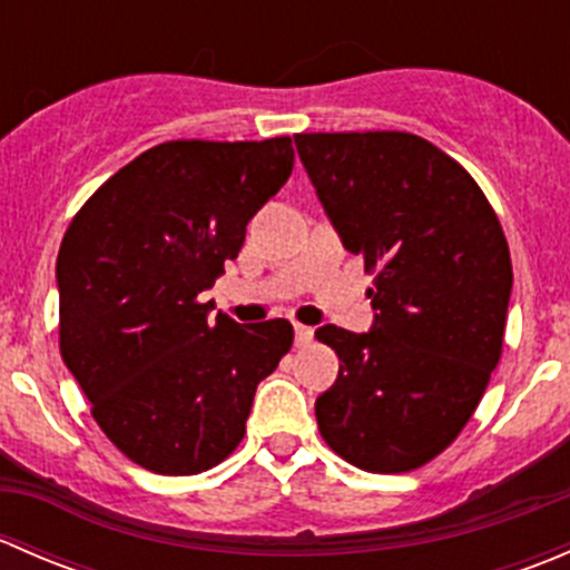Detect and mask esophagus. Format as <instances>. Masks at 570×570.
<instances>
[{
    "label": "esophagus",
    "instance_id": "obj_1",
    "mask_svg": "<svg viewBox=\"0 0 570 570\" xmlns=\"http://www.w3.org/2000/svg\"><path fill=\"white\" fill-rule=\"evenodd\" d=\"M312 338H314V327L301 325V322H297V325H295V344H297V347H308V344H312Z\"/></svg>",
    "mask_w": 570,
    "mask_h": 570
}]
</instances>
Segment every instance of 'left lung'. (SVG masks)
<instances>
[{
    "instance_id": "1",
    "label": "left lung",
    "mask_w": 570,
    "mask_h": 570,
    "mask_svg": "<svg viewBox=\"0 0 570 570\" xmlns=\"http://www.w3.org/2000/svg\"><path fill=\"white\" fill-rule=\"evenodd\" d=\"M327 220L375 273L366 333L317 338L338 377L322 439L377 474L433 461L469 422L502 355L513 267L491 204L461 165L407 131L295 135Z\"/></svg>"
}]
</instances>
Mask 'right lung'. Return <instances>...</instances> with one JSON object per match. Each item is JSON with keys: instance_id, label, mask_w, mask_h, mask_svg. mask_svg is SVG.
<instances>
[{"instance_id": "right-lung-1", "label": "right lung", "mask_w": 570, "mask_h": 570, "mask_svg": "<svg viewBox=\"0 0 570 570\" xmlns=\"http://www.w3.org/2000/svg\"><path fill=\"white\" fill-rule=\"evenodd\" d=\"M292 165L289 137L163 142L101 184L62 237V361L107 439L142 469L184 476L226 461L256 386L289 353L286 320H209L198 295Z\"/></svg>"}]
</instances>
